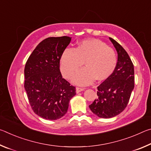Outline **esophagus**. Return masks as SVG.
I'll return each mask as SVG.
<instances>
[{
    "mask_svg": "<svg viewBox=\"0 0 151 151\" xmlns=\"http://www.w3.org/2000/svg\"><path fill=\"white\" fill-rule=\"evenodd\" d=\"M84 90H85V88H81V87H76V93H81V91H84Z\"/></svg>",
    "mask_w": 151,
    "mask_h": 151,
    "instance_id": "34e87169",
    "label": "esophagus"
}]
</instances>
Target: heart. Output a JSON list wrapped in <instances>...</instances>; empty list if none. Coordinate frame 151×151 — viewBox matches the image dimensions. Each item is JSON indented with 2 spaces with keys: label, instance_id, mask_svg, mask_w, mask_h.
Segmentation results:
<instances>
[{
  "label": "heart",
  "instance_id": "1",
  "mask_svg": "<svg viewBox=\"0 0 151 151\" xmlns=\"http://www.w3.org/2000/svg\"><path fill=\"white\" fill-rule=\"evenodd\" d=\"M85 61L86 66L78 71L73 83L87 85L96 80H104L115 70L117 57L115 51L98 39L83 40L77 47L66 48L61 55L60 70L63 75L70 78Z\"/></svg>",
  "mask_w": 151,
  "mask_h": 151
}]
</instances>
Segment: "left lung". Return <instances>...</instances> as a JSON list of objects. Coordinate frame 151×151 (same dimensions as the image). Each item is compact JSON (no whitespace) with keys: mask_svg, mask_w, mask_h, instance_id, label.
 Segmentation results:
<instances>
[{"mask_svg":"<svg viewBox=\"0 0 151 151\" xmlns=\"http://www.w3.org/2000/svg\"><path fill=\"white\" fill-rule=\"evenodd\" d=\"M118 53V60L113 73L97 89L98 98L89 108L101 118H112L126 108L134 86V66L129 55L115 40L109 38Z\"/></svg>","mask_w":151,"mask_h":151,"instance_id":"1","label":"left lung"}]
</instances>
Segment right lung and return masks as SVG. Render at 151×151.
Here are the masks:
<instances>
[{
  "mask_svg": "<svg viewBox=\"0 0 151 151\" xmlns=\"http://www.w3.org/2000/svg\"><path fill=\"white\" fill-rule=\"evenodd\" d=\"M70 40L66 36L43 40L25 65L24 86L29 104L35 114L47 120L65 115L76 94L75 86L63 78L60 71L61 55Z\"/></svg>",
  "mask_w": 151,
  "mask_h": 151,
  "instance_id": "add662e5",
  "label": "right lung"
}]
</instances>
